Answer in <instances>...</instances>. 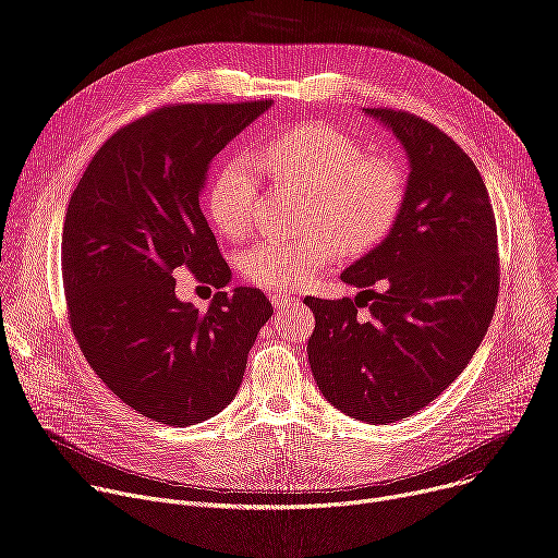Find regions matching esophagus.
Returning a JSON list of instances; mask_svg holds the SVG:
<instances>
[{
  "instance_id": "1",
  "label": "esophagus",
  "mask_w": 558,
  "mask_h": 558,
  "mask_svg": "<svg viewBox=\"0 0 558 558\" xmlns=\"http://www.w3.org/2000/svg\"><path fill=\"white\" fill-rule=\"evenodd\" d=\"M298 298L295 295H289V293H274L271 295V304L276 306V308H284V306H289V304H293Z\"/></svg>"
}]
</instances>
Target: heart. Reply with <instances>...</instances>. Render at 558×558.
<instances>
[{
	"label": "heart",
	"instance_id": "1",
	"mask_svg": "<svg viewBox=\"0 0 558 558\" xmlns=\"http://www.w3.org/2000/svg\"><path fill=\"white\" fill-rule=\"evenodd\" d=\"M278 190L306 194L302 220L308 231L291 238L269 235L241 256L245 278L269 291L311 284L342 250L360 254L377 245L404 201V177L390 158L368 156L353 136L320 123L298 125L271 136L254 163L220 168L207 192V216L227 238L252 229L258 174Z\"/></svg>",
	"mask_w": 558,
	"mask_h": 558
}]
</instances>
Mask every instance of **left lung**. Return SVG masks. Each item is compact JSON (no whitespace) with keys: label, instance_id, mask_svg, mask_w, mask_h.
<instances>
[{"label":"left lung","instance_id":"obj_1","mask_svg":"<svg viewBox=\"0 0 558 558\" xmlns=\"http://www.w3.org/2000/svg\"><path fill=\"white\" fill-rule=\"evenodd\" d=\"M364 112L402 143L411 174L388 235L342 271L360 293L304 298L315 315L306 353L327 402L392 424L437 400L480 349L499 295L497 222L480 170L448 134L402 110Z\"/></svg>","mask_w":558,"mask_h":558}]
</instances>
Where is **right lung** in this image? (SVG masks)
Here are the masks:
<instances>
[{
    "instance_id": "obj_1",
    "label": "right lung",
    "mask_w": 558,
    "mask_h": 558,
    "mask_svg": "<svg viewBox=\"0 0 558 558\" xmlns=\"http://www.w3.org/2000/svg\"><path fill=\"white\" fill-rule=\"evenodd\" d=\"M271 101L177 104L117 130L70 196L61 276L70 329L121 402L168 426L201 424L241 388L274 306L260 289L177 298L174 269L216 289L229 267L201 211L214 156Z\"/></svg>"
}]
</instances>
